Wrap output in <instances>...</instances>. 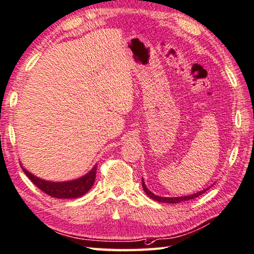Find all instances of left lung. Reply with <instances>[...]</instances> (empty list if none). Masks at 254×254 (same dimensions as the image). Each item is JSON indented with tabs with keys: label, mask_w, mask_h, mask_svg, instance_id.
I'll use <instances>...</instances> for the list:
<instances>
[{
	"label": "left lung",
	"mask_w": 254,
	"mask_h": 254,
	"mask_svg": "<svg viewBox=\"0 0 254 254\" xmlns=\"http://www.w3.org/2000/svg\"><path fill=\"white\" fill-rule=\"evenodd\" d=\"M142 188H143V191L147 193V195H149V197L151 199L156 200V201L158 202H164V203H178V202H181V201H186V200H190V199H194L199 197L200 194H202L203 192H205L209 188L204 189L202 191H199V192L197 193H193V194H190V195H185V197H174V198H166V197H159V195H156L151 192V191L148 190V188L146 187L145 183H143L142 180Z\"/></svg>",
	"instance_id": "1"
}]
</instances>
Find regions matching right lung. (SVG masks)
I'll list each match as a JSON object with an SVG mask.
<instances>
[{
	"label": "right lung",
	"instance_id": "1",
	"mask_svg": "<svg viewBox=\"0 0 254 254\" xmlns=\"http://www.w3.org/2000/svg\"><path fill=\"white\" fill-rule=\"evenodd\" d=\"M23 170L28 177V179L37 188H40L43 192L57 199H70L80 197L92 188V186L95 183V178H96L97 166H95L87 175L80 177L78 179L65 181V183H52V181L43 180L41 178H37V177L32 175L31 172H28L24 168Z\"/></svg>",
	"mask_w": 254,
	"mask_h": 254
}]
</instances>
